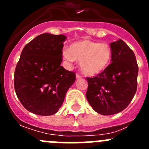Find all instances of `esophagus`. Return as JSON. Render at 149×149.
<instances>
[{
    "label": "esophagus",
    "instance_id": "34e87169",
    "mask_svg": "<svg viewBox=\"0 0 149 149\" xmlns=\"http://www.w3.org/2000/svg\"><path fill=\"white\" fill-rule=\"evenodd\" d=\"M83 76L81 75V74H78V73L76 74V78L77 79H80V78H81Z\"/></svg>",
    "mask_w": 149,
    "mask_h": 149
}]
</instances>
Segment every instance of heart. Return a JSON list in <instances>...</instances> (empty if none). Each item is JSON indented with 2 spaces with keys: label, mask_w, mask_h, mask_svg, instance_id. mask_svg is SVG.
Wrapping results in <instances>:
<instances>
[{
  "label": "heart",
  "mask_w": 149,
  "mask_h": 149,
  "mask_svg": "<svg viewBox=\"0 0 149 149\" xmlns=\"http://www.w3.org/2000/svg\"><path fill=\"white\" fill-rule=\"evenodd\" d=\"M63 55L68 61L80 62L81 69L85 74L95 76L109 66L113 51L109 44L84 39L71 45Z\"/></svg>",
  "instance_id": "obj_1"
}]
</instances>
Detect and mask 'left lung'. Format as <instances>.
<instances>
[{"instance_id":"1","label":"left lung","mask_w":149,"mask_h":149,"mask_svg":"<svg viewBox=\"0 0 149 149\" xmlns=\"http://www.w3.org/2000/svg\"><path fill=\"white\" fill-rule=\"evenodd\" d=\"M110 46L112 63L101 73L86 77L88 102L95 111L104 116L125 110L137 88L138 65L134 51L120 39Z\"/></svg>"}]
</instances>
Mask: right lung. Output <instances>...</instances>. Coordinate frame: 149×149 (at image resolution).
Returning a JSON list of instances; mask_svg holds the SVG:
<instances>
[{"instance_id": "add662e5", "label": "right lung", "mask_w": 149, "mask_h": 149, "mask_svg": "<svg viewBox=\"0 0 149 149\" xmlns=\"http://www.w3.org/2000/svg\"><path fill=\"white\" fill-rule=\"evenodd\" d=\"M65 39L63 35L41 34L22 50L15 67L14 87L22 104L33 113H56L75 81V73L60 65Z\"/></svg>"}]
</instances>
